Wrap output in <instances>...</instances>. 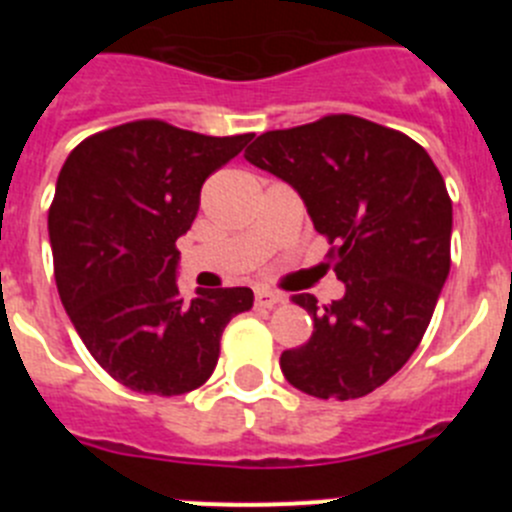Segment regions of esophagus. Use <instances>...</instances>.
<instances>
[{"instance_id":"1","label":"esophagus","mask_w":512,"mask_h":512,"mask_svg":"<svg viewBox=\"0 0 512 512\" xmlns=\"http://www.w3.org/2000/svg\"><path fill=\"white\" fill-rule=\"evenodd\" d=\"M279 302H282V295H277V292L256 289V307H261V310H271V307H277Z\"/></svg>"}]
</instances>
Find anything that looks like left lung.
Segmentation results:
<instances>
[{
	"label": "left lung",
	"instance_id": "left-lung-1",
	"mask_svg": "<svg viewBox=\"0 0 512 512\" xmlns=\"http://www.w3.org/2000/svg\"><path fill=\"white\" fill-rule=\"evenodd\" d=\"M243 156L300 194L346 284L323 307L312 295L292 297L315 328L282 354L284 377L320 400L369 395L413 356L449 277L441 171L413 138L354 115L269 130Z\"/></svg>",
	"mask_w": 512,
	"mask_h": 512
}]
</instances>
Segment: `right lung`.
Listing matches in <instances>:
<instances>
[{
    "label": "right lung",
    "instance_id": "1",
    "mask_svg": "<svg viewBox=\"0 0 512 512\" xmlns=\"http://www.w3.org/2000/svg\"><path fill=\"white\" fill-rule=\"evenodd\" d=\"M251 133L212 138L135 120L81 140L48 210L58 295L104 372L143 395H184L215 372L220 336L251 310L248 287H176V241L192 228L207 176Z\"/></svg>",
    "mask_w": 512,
    "mask_h": 512
}]
</instances>
